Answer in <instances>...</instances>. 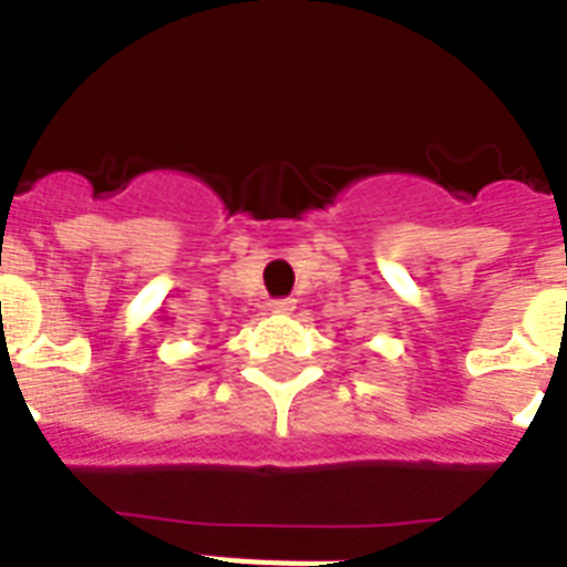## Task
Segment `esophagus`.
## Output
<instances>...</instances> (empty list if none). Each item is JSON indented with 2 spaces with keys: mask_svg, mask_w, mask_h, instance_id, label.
<instances>
[{
  "mask_svg": "<svg viewBox=\"0 0 567 567\" xmlns=\"http://www.w3.org/2000/svg\"><path fill=\"white\" fill-rule=\"evenodd\" d=\"M293 309H297V300H293V297H282V300L270 302V311H274V315H291Z\"/></svg>",
  "mask_w": 567,
  "mask_h": 567,
  "instance_id": "obj_1",
  "label": "esophagus"
}]
</instances>
